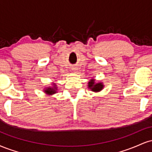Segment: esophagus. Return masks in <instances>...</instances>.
I'll list each match as a JSON object with an SVG mask.
<instances>
[{
	"label": "esophagus",
	"instance_id": "1",
	"mask_svg": "<svg viewBox=\"0 0 152 152\" xmlns=\"http://www.w3.org/2000/svg\"><path fill=\"white\" fill-rule=\"evenodd\" d=\"M77 70H78L77 68H76V67H75V68H73V71H74V72H76V71H77Z\"/></svg>",
	"mask_w": 152,
	"mask_h": 152
}]
</instances>
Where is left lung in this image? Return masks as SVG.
Returning a JSON list of instances; mask_svg holds the SVG:
<instances>
[{"label":"left lung","mask_w":152,"mask_h":152,"mask_svg":"<svg viewBox=\"0 0 152 152\" xmlns=\"http://www.w3.org/2000/svg\"><path fill=\"white\" fill-rule=\"evenodd\" d=\"M104 85L103 82H96L94 78H91L88 81V88L93 92H99L104 88Z\"/></svg>","instance_id":"8db88e82"}]
</instances>
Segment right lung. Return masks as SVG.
Wrapping results in <instances>:
<instances>
[{
	"instance_id": "1",
	"label": "right lung",
	"mask_w": 152,
	"mask_h": 152,
	"mask_svg": "<svg viewBox=\"0 0 152 152\" xmlns=\"http://www.w3.org/2000/svg\"><path fill=\"white\" fill-rule=\"evenodd\" d=\"M57 91H58V87H57V85L56 83H52L51 86L45 87L44 89H43L44 93L48 96H52L53 94H56Z\"/></svg>"
}]
</instances>
